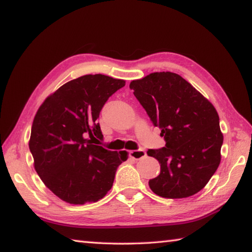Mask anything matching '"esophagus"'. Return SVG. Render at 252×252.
<instances>
[{"label":"esophagus","instance_id":"obj_1","mask_svg":"<svg viewBox=\"0 0 252 252\" xmlns=\"http://www.w3.org/2000/svg\"><path fill=\"white\" fill-rule=\"evenodd\" d=\"M147 156V152L142 150V149H140V150H133V151H130V158L134 160H139V159H142Z\"/></svg>","mask_w":252,"mask_h":252}]
</instances>
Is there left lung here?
<instances>
[{
  "mask_svg": "<svg viewBox=\"0 0 252 252\" xmlns=\"http://www.w3.org/2000/svg\"><path fill=\"white\" fill-rule=\"evenodd\" d=\"M133 94L164 136L165 147L149 150L161 165L149 181L162 198L191 197L206 187L221 161L223 134L215 106L172 72H155L131 81Z\"/></svg>",
  "mask_w": 252,
  "mask_h": 252,
  "instance_id": "8db88e82",
  "label": "left lung"
}]
</instances>
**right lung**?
I'll return each instance as SVG.
<instances>
[{
	"label": "right lung",
	"instance_id": "add662e5",
	"mask_svg": "<svg viewBox=\"0 0 252 252\" xmlns=\"http://www.w3.org/2000/svg\"><path fill=\"white\" fill-rule=\"evenodd\" d=\"M125 85V80L104 74L82 75L60 87L37 109L29 141L34 169L63 201H99L127 159L126 151H110L96 143L103 138L96 123L102 106Z\"/></svg>",
	"mask_w": 252,
	"mask_h": 252
}]
</instances>
